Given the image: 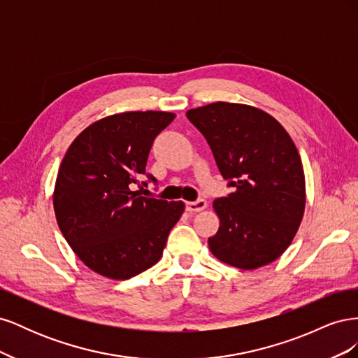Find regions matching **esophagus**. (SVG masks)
<instances>
[{
    "label": "esophagus",
    "mask_w": 358,
    "mask_h": 358,
    "mask_svg": "<svg viewBox=\"0 0 358 358\" xmlns=\"http://www.w3.org/2000/svg\"><path fill=\"white\" fill-rule=\"evenodd\" d=\"M206 206H208V203H206V200L200 199L197 201H189L187 203V210L191 212V213H196V212H201L206 209Z\"/></svg>",
    "instance_id": "obj_1"
}]
</instances>
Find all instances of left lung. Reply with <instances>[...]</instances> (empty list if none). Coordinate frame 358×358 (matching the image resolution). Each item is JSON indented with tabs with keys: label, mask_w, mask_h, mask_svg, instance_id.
<instances>
[{
	"label": "left lung",
	"mask_w": 358,
	"mask_h": 358,
	"mask_svg": "<svg viewBox=\"0 0 358 358\" xmlns=\"http://www.w3.org/2000/svg\"><path fill=\"white\" fill-rule=\"evenodd\" d=\"M234 191L216 199L220 229L209 248L220 262L255 270L284 254L306 204L305 173L285 128L257 107L216 101L187 112Z\"/></svg>",
	"instance_id": "obj_1"
}]
</instances>
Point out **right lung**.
Segmentation results:
<instances>
[{
  "instance_id": "1",
  "label": "right lung",
  "mask_w": 358,
  "mask_h": 358,
  "mask_svg": "<svg viewBox=\"0 0 358 358\" xmlns=\"http://www.w3.org/2000/svg\"><path fill=\"white\" fill-rule=\"evenodd\" d=\"M175 116L152 110L106 116L85 128L64 155L53 191L57 222L95 273L122 280L157 264L185 210L183 201L143 197L133 189L146 173L155 137Z\"/></svg>"
}]
</instances>
